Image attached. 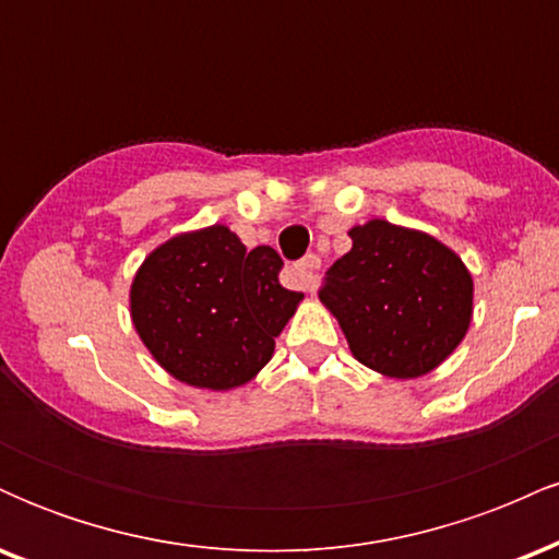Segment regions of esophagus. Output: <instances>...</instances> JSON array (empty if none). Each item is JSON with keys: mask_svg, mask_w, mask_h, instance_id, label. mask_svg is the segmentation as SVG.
<instances>
[{"mask_svg": "<svg viewBox=\"0 0 559 559\" xmlns=\"http://www.w3.org/2000/svg\"><path fill=\"white\" fill-rule=\"evenodd\" d=\"M294 271L299 273L301 286H305L307 292H316L318 271H320V258H318V254H307L305 260H299L297 265H294Z\"/></svg>", "mask_w": 559, "mask_h": 559, "instance_id": "esophagus-1", "label": "esophagus"}]
</instances>
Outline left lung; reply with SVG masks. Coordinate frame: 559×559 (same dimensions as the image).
<instances>
[{
  "label": "left lung",
  "instance_id": "8db88e82",
  "mask_svg": "<svg viewBox=\"0 0 559 559\" xmlns=\"http://www.w3.org/2000/svg\"><path fill=\"white\" fill-rule=\"evenodd\" d=\"M349 239L325 271L320 301L362 365L391 378L426 376L471 325V273L444 243L386 221L352 228Z\"/></svg>",
  "mask_w": 559,
  "mask_h": 559
}]
</instances>
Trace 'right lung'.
Wrapping results in <instances>:
<instances>
[{
  "label": "right lung",
  "instance_id": "1",
  "mask_svg": "<svg viewBox=\"0 0 559 559\" xmlns=\"http://www.w3.org/2000/svg\"><path fill=\"white\" fill-rule=\"evenodd\" d=\"M284 260L247 247L226 226L176 236L144 260L131 286L141 342L178 381L199 389L247 383L273 357L301 292L278 284Z\"/></svg>",
  "mask_w": 559,
  "mask_h": 559
}]
</instances>
